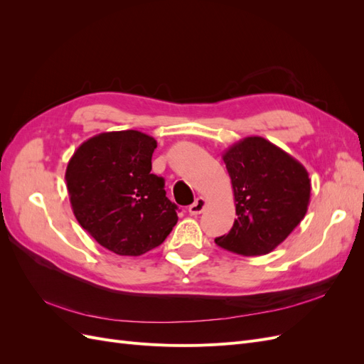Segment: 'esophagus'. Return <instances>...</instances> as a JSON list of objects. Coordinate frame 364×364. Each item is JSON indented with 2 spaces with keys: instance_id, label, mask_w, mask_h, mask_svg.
Segmentation results:
<instances>
[{
  "instance_id": "esophagus-1",
  "label": "esophagus",
  "mask_w": 364,
  "mask_h": 364,
  "mask_svg": "<svg viewBox=\"0 0 364 364\" xmlns=\"http://www.w3.org/2000/svg\"><path fill=\"white\" fill-rule=\"evenodd\" d=\"M206 206V200L203 199V197H197V199L194 200V203L188 208V211L191 215H199L203 213V209Z\"/></svg>"
}]
</instances>
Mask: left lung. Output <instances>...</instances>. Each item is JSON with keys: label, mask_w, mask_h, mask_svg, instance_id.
Masks as SVG:
<instances>
[{"label": "left lung", "mask_w": 364, "mask_h": 364, "mask_svg": "<svg viewBox=\"0 0 364 364\" xmlns=\"http://www.w3.org/2000/svg\"><path fill=\"white\" fill-rule=\"evenodd\" d=\"M237 218L215 245L243 257L266 255L302 222L311 182L304 165L261 136H247L223 153Z\"/></svg>", "instance_id": "1"}]
</instances>
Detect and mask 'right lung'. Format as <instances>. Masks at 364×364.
<instances>
[{
  "mask_svg": "<svg viewBox=\"0 0 364 364\" xmlns=\"http://www.w3.org/2000/svg\"><path fill=\"white\" fill-rule=\"evenodd\" d=\"M155 149V138L142 132H105L85 141L68 162L65 181L77 222L117 255L158 247L178 223L164 178L150 173Z\"/></svg>",
  "mask_w": 364,
  "mask_h": 364,
  "instance_id": "right-lung-1",
  "label": "right lung"
}]
</instances>
